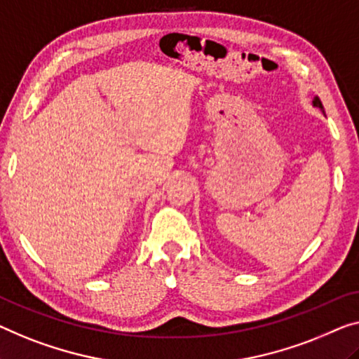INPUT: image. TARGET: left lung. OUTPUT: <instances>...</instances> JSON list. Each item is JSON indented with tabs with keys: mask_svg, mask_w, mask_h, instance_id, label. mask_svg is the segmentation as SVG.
<instances>
[{
	"mask_svg": "<svg viewBox=\"0 0 359 359\" xmlns=\"http://www.w3.org/2000/svg\"><path fill=\"white\" fill-rule=\"evenodd\" d=\"M313 104H314V106H318V108H320V109H323V103H320V100L318 98V96H316V98H314V100H313Z\"/></svg>",
	"mask_w": 359,
	"mask_h": 359,
	"instance_id": "8db88e82",
	"label": "left lung"
}]
</instances>
